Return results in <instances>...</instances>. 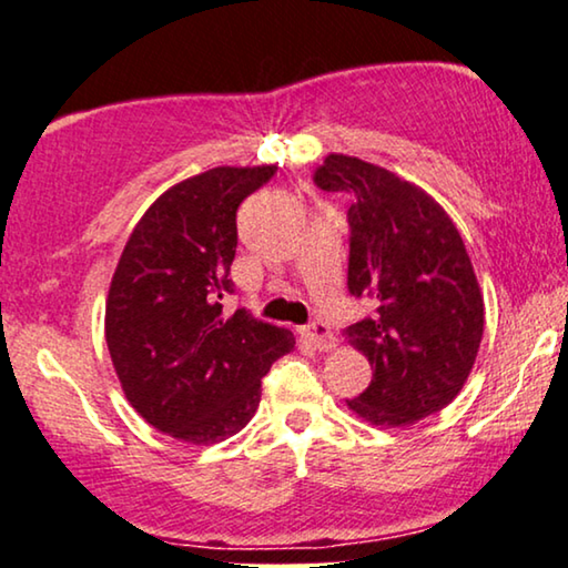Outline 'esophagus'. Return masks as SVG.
Masks as SVG:
<instances>
[{
  "mask_svg": "<svg viewBox=\"0 0 568 568\" xmlns=\"http://www.w3.org/2000/svg\"><path fill=\"white\" fill-rule=\"evenodd\" d=\"M303 337H306L316 349H332L334 347V337H332L329 326H326L324 322L308 324L306 329H303Z\"/></svg>",
  "mask_w": 568,
  "mask_h": 568,
  "instance_id": "1",
  "label": "esophagus"
}]
</instances>
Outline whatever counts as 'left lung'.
Masks as SVG:
<instances>
[{"label":"left lung","instance_id":"8db88e82","mask_svg":"<svg viewBox=\"0 0 568 568\" xmlns=\"http://www.w3.org/2000/svg\"><path fill=\"white\" fill-rule=\"evenodd\" d=\"M349 193L347 287L373 314L345 337L373 381L347 406L375 427H406L460 394L484 337V295L466 244L425 190L357 156L329 154L314 174Z\"/></svg>","mask_w":568,"mask_h":568}]
</instances>
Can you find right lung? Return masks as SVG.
Instances as JSON below:
<instances>
[{
  "mask_svg": "<svg viewBox=\"0 0 568 568\" xmlns=\"http://www.w3.org/2000/svg\"><path fill=\"white\" fill-rule=\"evenodd\" d=\"M277 166H215L149 205L128 236L105 303V339L123 394L174 440L236 435L260 406L262 375L293 334L236 308V211Z\"/></svg>",
  "mask_w": 568,
  "mask_h": 568,
  "instance_id": "1",
  "label": "right lung"
}]
</instances>
